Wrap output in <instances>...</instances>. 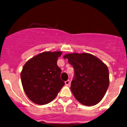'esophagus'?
I'll list each match as a JSON object with an SVG mask.
<instances>
[{"instance_id":"1","label":"esophagus","mask_w":127,"mask_h":127,"mask_svg":"<svg viewBox=\"0 0 127 127\" xmlns=\"http://www.w3.org/2000/svg\"><path fill=\"white\" fill-rule=\"evenodd\" d=\"M65 85H68H68H69V84H70V81H69V80H68L65 81Z\"/></svg>"}]
</instances>
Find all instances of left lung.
<instances>
[{"instance_id":"obj_1","label":"left lung","mask_w":127,"mask_h":127,"mask_svg":"<svg viewBox=\"0 0 127 127\" xmlns=\"http://www.w3.org/2000/svg\"><path fill=\"white\" fill-rule=\"evenodd\" d=\"M74 69L71 90L83 105L94 106L101 101L109 86L107 66L90 53H70L64 56Z\"/></svg>"}]
</instances>
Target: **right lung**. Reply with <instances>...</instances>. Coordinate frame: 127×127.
<instances>
[{
  "mask_svg": "<svg viewBox=\"0 0 127 127\" xmlns=\"http://www.w3.org/2000/svg\"><path fill=\"white\" fill-rule=\"evenodd\" d=\"M62 52H45L33 57L21 72L24 91L34 103L44 105L56 97L65 83L61 79V69L57 65Z\"/></svg>",
  "mask_w": 127,
  "mask_h": 127,
  "instance_id": "right-lung-1",
  "label": "right lung"
}]
</instances>
